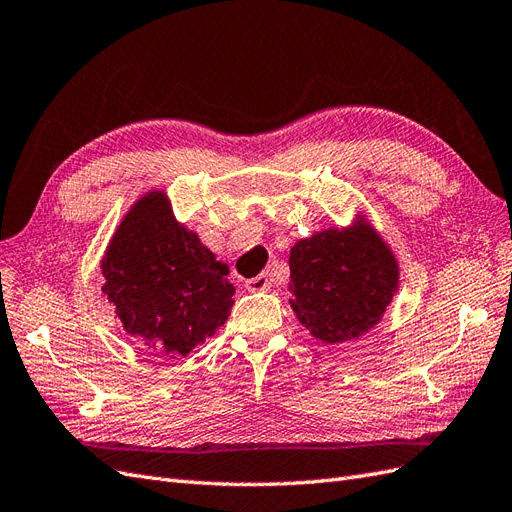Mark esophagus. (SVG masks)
<instances>
[{
	"instance_id": "1",
	"label": "esophagus",
	"mask_w": 512,
	"mask_h": 512,
	"mask_svg": "<svg viewBox=\"0 0 512 512\" xmlns=\"http://www.w3.org/2000/svg\"><path fill=\"white\" fill-rule=\"evenodd\" d=\"M245 288H247V290H252V293H265V290H271V280H269V275H265V273L256 275V278H252V280H247V282H245Z\"/></svg>"
}]
</instances>
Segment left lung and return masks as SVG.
Instances as JSON below:
<instances>
[{
	"mask_svg": "<svg viewBox=\"0 0 512 512\" xmlns=\"http://www.w3.org/2000/svg\"><path fill=\"white\" fill-rule=\"evenodd\" d=\"M288 265L290 306L299 323L327 344L364 336L398 288L396 258L366 222L297 241Z\"/></svg>",
	"mask_w": 512,
	"mask_h": 512,
	"instance_id": "8db88e82",
	"label": "left lung"
}]
</instances>
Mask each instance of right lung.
Listing matches in <instances>:
<instances>
[{"instance_id":"right-lung-1","label":"right lung","mask_w":512,"mask_h":512,"mask_svg":"<svg viewBox=\"0 0 512 512\" xmlns=\"http://www.w3.org/2000/svg\"><path fill=\"white\" fill-rule=\"evenodd\" d=\"M101 269L103 295L124 331L159 357L176 359L200 347L234 306L226 265L176 222L163 191H150L131 206Z\"/></svg>"}]
</instances>
